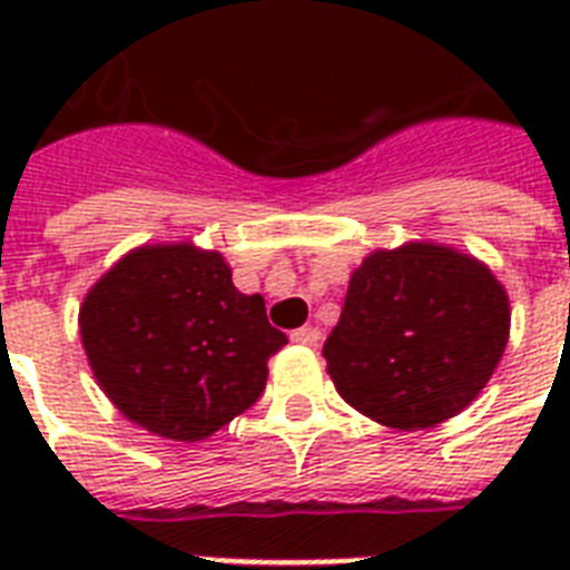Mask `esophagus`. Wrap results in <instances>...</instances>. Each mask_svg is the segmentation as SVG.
Masks as SVG:
<instances>
[{"label":"esophagus","instance_id":"esophagus-1","mask_svg":"<svg viewBox=\"0 0 570 570\" xmlns=\"http://www.w3.org/2000/svg\"><path fill=\"white\" fill-rule=\"evenodd\" d=\"M289 340L293 343H302V346H316L322 340L320 328H313V325H304V328H295L293 334H289Z\"/></svg>","mask_w":570,"mask_h":570}]
</instances>
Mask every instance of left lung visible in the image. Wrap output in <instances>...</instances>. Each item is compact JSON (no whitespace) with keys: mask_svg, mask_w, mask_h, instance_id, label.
<instances>
[{"mask_svg":"<svg viewBox=\"0 0 570 570\" xmlns=\"http://www.w3.org/2000/svg\"><path fill=\"white\" fill-rule=\"evenodd\" d=\"M509 293L473 254L414 239L348 277L322 355L348 405L396 432L434 429L482 393L509 343Z\"/></svg>","mask_w":570,"mask_h":570,"instance_id":"8db88e82","label":"left lung"}]
</instances>
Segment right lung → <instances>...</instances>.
<instances>
[{
  "instance_id": "obj_1",
  "label": "right lung",
  "mask_w": 570,
  "mask_h": 570,
  "mask_svg": "<svg viewBox=\"0 0 570 570\" xmlns=\"http://www.w3.org/2000/svg\"><path fill=\"white\" fill-rule=\"evenodd\" d=\"M79 337L109 402L150 434L206 441L266 387L284 331L230 263L195 242H147L102 272L79 304Z\"/></svg>"
}]
</instances>
